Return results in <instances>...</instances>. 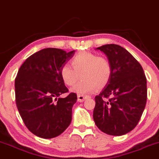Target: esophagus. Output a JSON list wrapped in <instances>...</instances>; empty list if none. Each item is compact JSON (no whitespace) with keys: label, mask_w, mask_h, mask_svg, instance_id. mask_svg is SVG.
I'll return each instance as SVG.
<instances>
[{"label":"esophagus","mask_w":159,"mask_h":159,"mask_svg":"<svg viewBox=\"0 0 159 159\" xmlns=\"http://www.w3.org/2000/svg\"><path fill=\"white\" fill-rule=\"evenodd\" d=\"M88 96L87 95H78V101L80 102H82L85 100L86 98H87Z\"/></svg>","instance_id":"obj_1"}]
</instances>
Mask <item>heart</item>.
<instances>
[{
	"label": "heart",
	"instance_id": "obj_1",
	"mask_svg": "<svg viewBox=\"0 0 159 159\" xmlns=\"http://www.w3.org/2000/svg\"><path fill=\"white\" fill-rule=\"evenodd\" d=\"M71 66L65 64L61 70V77L66 86L72 87L78 81L80 75L83 78L71 89L78 95L93 93L97 88L102 89L110 82L112 75V66L105 56H98L90 52L78 53L71 60Z\"/></svg>",
	"mask_w": 159,
	"mask_h": 159
}]
</instances>
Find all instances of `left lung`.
I'll return each instance as SVG.
<instances>
[{"label":"left lung","instance_id":"1","mask_svg":"<svg viewBox=\"0 0 159 159\" xmlns=\"http://www.w3.org/2000/svg\"><path fill=\"white\" fill-rule=\"evenodd\" d=\"M97 49L110 61L112 75L95 97L93 119L103 133L124 135L136 127L144 112L147 97L146 76L139 61L121 46L106 44Z\"/></svg>","mask_w":159,"mask_h":159}]
</instances>
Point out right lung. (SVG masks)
I'll return each mask as SVG.
<instances>
[{"instance_id":"1","label":"right lung","mask_w":159,"mask_h":159,"mask_svg":"<svg viewBox=\"0 0 159 159\" xmlns=\"http://www.w3.org/2000/svg\"><path fill=\"white\" fill-rule=\"evenodd\" d=\"M56 48H46L24 61L15 80V102L27 129L43 139L58 136L72 121L76 93H68L61 70L74 55Z\"/></svg>"}]
</instances>
